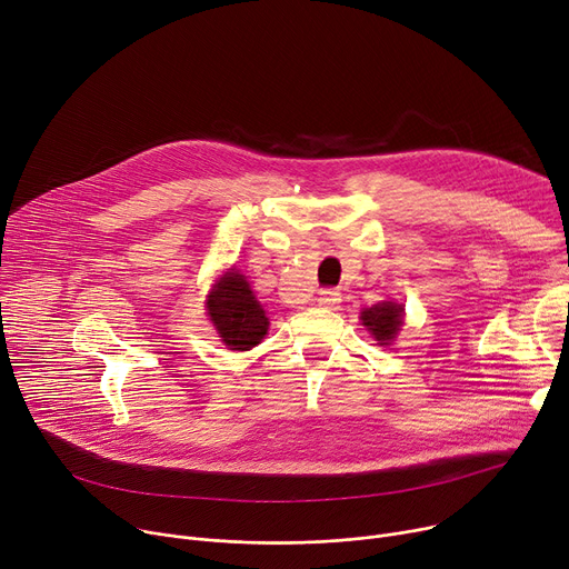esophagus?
Wrapping results in <instances>:
<instances>
[{"label": "esophagus", "instance_id": "1", "mask_svg": "<svg viewBox=\"0 0 569 569\" xmlns=\"http://www.w3.org/2000/svg\"><path fill=\"white\" fill-rule=\"evenodd\" d=\"M340 292L338 290H322L318 295V306L322 308H329V311H336V308H340Z\"/></svg>", "mask_w": 569, "mask_h": 569}]
</instances>
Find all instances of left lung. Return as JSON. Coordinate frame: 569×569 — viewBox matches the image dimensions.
<instances>
[{"instance_id": "1", "label": "left lung", "mask_w": 569, "mask_h": 569, "mask_svg": "<svg viewBox=\"0 0 569 569\" xmlns=\"http://www.w3.org/2000/svg\"><path fill=\"white\" fill-rule=\"evenodd\" d=\"M363 327L372 333V338L383 347L390 345L403 325V306L397 301H379L372 308L360 313Z\"/></svg>"}]
</instances>
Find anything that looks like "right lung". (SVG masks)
I'll return each instance as SVG.
<instances>
[{"instance_id": "1", "label": "right lung", "mask_w": 569, "mask_h": 569, "mask_svg": "<svg viewBox=\"0 0 569 569\" xmlns=\"http://www.w3.org/2000/svg\"><path fill=\"white\" fill-rule=\"evenodd\" d=\"M206 313L218 329L222 342L233 351H247L268 333L270 320L236 268L224 272L206 297Z\"/></svg>"}]
</instances>
